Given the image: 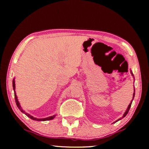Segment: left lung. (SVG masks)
<instances>
[{
	"instance_id": "1",
	"label": "left lung",
	"mask_w": 149,
	"mask_h": 149,
	"mask_svg": "<svg viewBox=\"0 0 149 149\" xmlns=\"http://www.w3.org/2000/svg\"><path fill=\"white\" fill-rule=\"evenodd\" d=\"M132 75H133V74H132ZM134 96H135V92L133 93V98H134ZM132 101L130 102V105L128 106V108H127V110H126V112L124 113V114H123V117H122V118H124V117L127 114V113H128V112H129V110H130V107H131V105H132ZM120 120H121V119L118 120L116 121V122H118V121H119Z\"/></svg>"
}]
</instances>
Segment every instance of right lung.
<instances>
[{
    "label": "right lung",
    "instance_id": "right-lung-1",
    "mask_svg": "<svg viewBox=\"0 0 149 149\" xmlns=\"http://www.w3.org/2000/svg\"><path fill=\"white\" fill-rule=\"evenodd\" d=\"M12 84H13V89L14 90V97H15V100H16V105H17V107H18V108L19 109L21 110V112H23V113H24L25 114H26L27 116H28L29 118H31V120H36V121H46V120H52L53 119V118L55 117V115H54V116H50V117H49V118H41V119H38V118H34V117H33L32 116H31V115H29V114H27V113H26V112H25V111H24L22 109V108H21V107H20V105H19V102H18V100H17V96H16V92H15V81H14V79H13V81H12Z\"/></svg>",
    "mask_w": 149,
    "mask_h": 149
}]
</instances>
